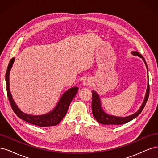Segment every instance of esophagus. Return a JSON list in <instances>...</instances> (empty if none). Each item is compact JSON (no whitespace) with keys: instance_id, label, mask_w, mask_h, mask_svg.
<instances>
[{"instance_id":"esophagus-1","label":"esophagus","mask_w":158,"mask_h":158,"mask_svg":"<svg viewBox=\"0 0 158 158\" xmlns=\"http://www.w3.org/2000/svg\"><path fill=\"white\" fill-rule=\"evenodd\" d=\"M93 84V81L92 78H85L83 81L84 86H92Z\"/></svg>"}]
</instances>
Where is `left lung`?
Instances as JSON below:
<instances>
[{"label":"left lung","instance_id":"1","mask_svg":"<svg viewBox=\"0 0 158 158\" xmlns=\"http://www.w3.org/2000/svg\"><path fill=\"white\" fill-rule=\"evenodd\" d=\"M132 55L138 56L142 59L143 61L146 64L147 71H148V66L145 61V59L144 57L142 56L141 54L137 51H132ZM149 92H150V85H149V80H148V86L146 92V95L143 101L142 104L141 105L138 111L131 115L127 117H117L112 115V114H109L104 111V110L102 108V104H101V100H100L99 95L98 94L95 92V91H92V113L94 118H95L98 123L103 124V125H123V124H125L129 121L133 120L134 118H135L136 117H138L142 111L145 107V105L147 102V100L149 97Z\"/></svg>","mask_w":158,"mask_h":158}]
</instances>
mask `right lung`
<instances>
[{"mask_svg": "<svg viewBox=\"0 0 158 158\" xmlns=\"http://www.w3.org/2000/svg\"><path fill=\"white\" fill-rule=\"evenodd\" d=\"M14 60H15V58H12L9 63L5 76L8 98L14 113L22 120L32 124V125L40 126L41 127H47L58 125L66 115L72 100L73 99L76 94L78 92V88L73 87L66 91L62 95L55 107L49 113L41 114V115H32V114L23 113L18 108L16 103L14 102L10 90L9 75H10V72Z\"/></svg>", "mask_w": 158, "mask_h": 158, "instance_id": "obj_1", "label": "right lung"}]
</instances>
